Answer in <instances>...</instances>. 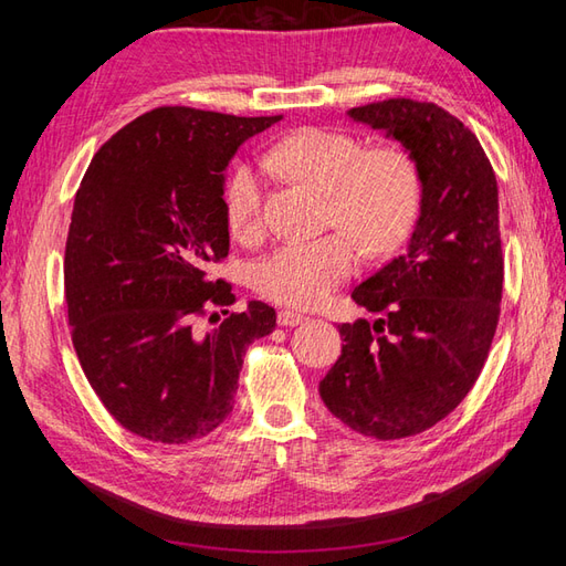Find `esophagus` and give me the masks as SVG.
<instances>
[{"label":"esophagus","instance_id":"obj_1","mask_svg":"<svg viewBox=\"0 0 566 566\" xmlns=\"http://www.w3.org/2000/svg\"><path fill=\"white\" fill-rule=\"evenodd\" d=\"M306 321V316L304 314H296V311H290V308H282L280 314H276V323H280V326H298V323H304Z\"/></svg>","mask_w":566,"mask_h":566}]
</instances>
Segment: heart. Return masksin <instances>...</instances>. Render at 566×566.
<instances>
[{"label":"heart","instance_id":"1","mask_svg":"<svg viewBox=\"0 0 566 566\" xmlns=\"http://www.w3.org/2000/svg\"><path fill=\"white\" fill-rule=\"evenodd\" d=\"M264 160L328 195V221L347 228L367 252L399 245L416 219L420 175L411 155L401 148L363 150V143L340 130L302 128L274 143ZM262 189L264 177L255 165L233 167L223 207L235 235L250 238L260 231ZM352 237L335 231L274 250L255 270L258 292L296 308L323 304L357 268L358 239Z\"/></svg>","mask_w":566,"mask_h":566}]
</instances>
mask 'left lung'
<instances>
[{"label":"left lung","instance_id":"1","mask_svg":"<svg viewBox=\"0 0 566 566\" xmlns=\"http://www.w3.org/2000/svg\"><path fill=\"white\" fill-rule=\"evenodd\" d=\"M347 116L401 143L420 201L403 255L353 290L379 318L338 326L343 353L318 391L347 428L399 440L452 413L484 367L503 290L499 187L476 136L436 104L387 99Z\"/></svg>","mask_w":566,"mask_h":566}]
</instances>
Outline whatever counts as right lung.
I'll return each mask as SVG.
<instances>
[{"label": "right lung", "mask_w": 566, "mask_h": 566, "mask_svg": "<svg viewBox=\"0 0 566 566\" xmlns=\"http://www.w3.org/2000/svg\"><path fill=\"white\" fill-rule=\"evenodd\" d=\"M280 118L163 106L106 140L82 177L65 243L72 345L106 411L140 438L179 444L221 426L245 347L276 326L262 302L224 308L211 332L196 321L235 302L209 280L231 245L228 163Z\"/></svg>", "instance_id": "add662e5"}]
</instances>
